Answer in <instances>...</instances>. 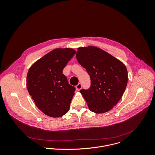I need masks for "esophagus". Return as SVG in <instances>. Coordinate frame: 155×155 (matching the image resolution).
<instances>
[{"label": "esophagus", "mask_w": 155, "mask_h": 155, "mask_svg": "<svg viewBox=\"0 0 155 155\" xmlns=\"http://www.w3.org/2000/svg\"><path fill=\"white\" fill-rule=\"evenodd\" d=\"M81 88H82V84H81V83H78V84L76 86V88H77V90L78 91L80 90Z\"/></svg>", "instance_id": "1"}]
</instances>
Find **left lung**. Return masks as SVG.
I'll list each match as a JSON object with an SVG mask.
<instances>
[{
	"label": "left lung",
	"instance_id": "left-lung-1",
	"mask_svg": "<svg viewBox=\"0 0 155 155\" xmlns=\"http://www.w3.org/2000/svg\"><path fill=\"white\" fill-rule=\"evenodd\" d=\"M76 58L90 77V88L80 91L89 109L97 114L112 109L120 101L127 86L128 72L125 65L94 46L78 48Z\"/></svg>",
	"mask_w": 155,
	"mask_h": 155
}]
</instances>
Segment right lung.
<instances>
[{
    "label": "right lung",
    "mask_w": 155,
    "mask_h": 155,
    "mask_svg": "<svg viewBox=\"0 0 155 155\" xmlns=\"http://www.w3.org/2000/svg\"><path fill=\"white\" fill-rule=\"evenodd\" d=\"M72 49H56L30 67L27 87L37 107L48 116L58 118L69 110L75 88L62 71L75 54Z\"/></svg>",
    "instance_id": "right-lung-1"
}]
</instances>
